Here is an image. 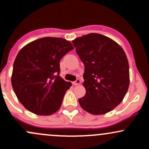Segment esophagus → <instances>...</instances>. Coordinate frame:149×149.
I'll return each instance as SVG.
<instances>
[{
	"label": "esophagus",
	"instance_id": "34e87169",
	"mask_svg": "<svg viewBox=\"0 0 149 149\" xmlns=\"http://www.w3.org/2000/svg\"><path fill=\"white\" fill-rule=\"evenodd\" d=\"M80 84H81V80H80L79 79H77L76 81H73V85H74V86L79 85Z\"/></svg>",
	"mask_w": 149,
	"mask_h": 149
}]
</instances>
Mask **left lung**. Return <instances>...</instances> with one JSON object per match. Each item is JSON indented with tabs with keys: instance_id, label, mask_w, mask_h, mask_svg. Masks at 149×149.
I'll list each match as a JSON object with an SVG mask.
<instances>
[{
	"instance_id": "1",
	"label": "left lung",
	"mask_w": 149,
	"mask_h": 149,
	"mask_svg": "<svg viewBox=\"0 0 149 149\" xmlns=\"http://www.w3.org/2000/svg\"><path fill=\"white\" fill-rule=\"evenodd\" d=\"M85 65L86 94L80 106L93 115L110 112L119 105L129 86V65L123 48L110 38L89 33L72 41Z\"/></svg>"
}]
</instances>
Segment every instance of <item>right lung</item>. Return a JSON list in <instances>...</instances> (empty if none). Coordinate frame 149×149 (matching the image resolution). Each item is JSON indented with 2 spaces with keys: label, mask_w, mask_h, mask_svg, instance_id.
I'll list each match as a JSON object with an SVG mask.
<instances>
[{
  "label": "right lung",
  "mask_w": 149,
  "mask_h": 149,
  "mask_svg": "<svg viewBox=\"0 0 149 149\" xmlns=\"http://www.w3.org/2000/svg\"><path fill=\"white\" fill-rule=\"evenodd\" d=\"M73 49L61 38L45 37L25 46L13 68L11 84L18 101L29 111L49 116L58 111L71 83L59 76L60 61Z\"/></svg>",
  "instance_id": "add662e5"
}]
</instances>
